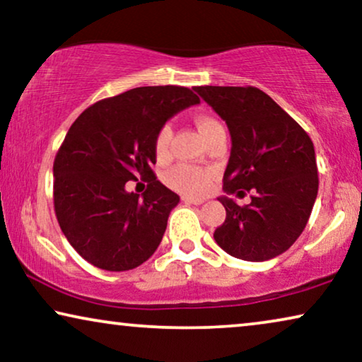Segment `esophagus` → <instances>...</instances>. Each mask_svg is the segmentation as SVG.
Listing matches in <instances>:
<instances>
[{
	"instance_id": "obj_1",
	"label": "esophagus",
	"mask_w": 362,
	"mask_h": 362,
	"mask_svg": "<svg viewBox=\"0 0 362 362\" xmlns=\"http://www.w3.org/2000/svg\"><path fill=\"white\" fill-rule=\"evenodd\" d=\"M181 199L182 202H186V204H194V206H199L204 202V199H201V197H189V196H182Z\"/></svg>"
}]
</instances>
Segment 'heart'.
Here are the masks:
<instances>
[{
  "label": "heart",
  "mask_w": 362,
  "mask_h": 362,
  "mask_svg": "<svg viewBox=\"0 0 362 362\" xmlns=\"http://www.w3.org/2000/svg\"><path fill=\"white\" fill-rule=\"evenodd\" d=\"M196 128L201 133V136L207 141L214 132L222 128V125L216 118L209 115H199L196 117ZM170 143H171V127L163 125L160 130L156 132L155 141H153V151H155L156 161H166L170 158ZM166 185L173 187V189L181 192L186 196H202L206 194L207 189L211 187L212 175L209 171L201 170V168L191 166V165H177L171 168L165 175Z\"/></svg>",
  "instance_id": "obj_1"
}]
</instances>
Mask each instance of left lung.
Wrapping results in <instances>:
<instances>
[{
    "mask_svg": "<svg viewBox=\"0 0 362 362\" xmlns=\"http://www.w3.org/2000/svg\"><path fill=\"white\" fill-rule=\"evenodd\" d=\"M226 120L232 150L224 173L229 194L254 191L250 204L219 197L226 221L214 230L217 245L249 262L288 250L310 219L318 194L313 141L303 128L257 87H194Z\"/></svg>",
    "mask_w": 362,
    "mask_h": 362,
    "instance_id": "left-lung-1",
    "label": "left lung"
}]
</instances>
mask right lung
I'll return each instance as SVG.
<instances>
[{
	"label": "right lung",
	"instance_id": "obj_1",
	"mask_svg": "<svg viewBox=\"0 0 362 362\" xmlns=\"http://www.w3.org/2000/svg\"><path fill=\"white\" fill-rule=\"evenodd\" d=\"M199 103L191 88L136 87L86 108L54 160V211L76 252L102 270L141 265L160 245L180 196L156 180V132L182 108ZM148 182L144 197L128 180Z\"/></svg>",
	"mask_w": 362,
	"mask_h": 362
}]
</instances>
